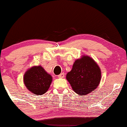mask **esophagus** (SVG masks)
<instances>
[{
  "label": "esophagus",
  "mask_w": 127,
  "mask_h": 127,
  "mask_svg": "<svg viewBox=\"0 0 127 127\" xmlns=\"http://www.w3.org/2000/svg\"><path fill=\"white\" fill-rule=\"evenodd\" d=\"M58 77L60 78H63L64 77V73H61V74H60L59 75H58Z\"/></svg>",
  "instance_id": "1"
}]
</instances>
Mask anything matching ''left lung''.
I'll list each match as a JSON object with an SVG mask.
<instances>
[{
    "label": "left lung",
    "instance_id": "obj_1",
    "mask_svg": "<svg viewBox=\"0 0 127 127\" xmlns=\"http://www.w3.org/2000/svg\"><path fill=\"white\" fill-rule=\"evenodd\" d=\"M66 79L75 93L86 95L99 84L101 71L93 58L83 55L75 61L72 70L67 73Z\"/></svg>",
    "mask_w": 127,
    "mask_h": 127
}]
</instances>
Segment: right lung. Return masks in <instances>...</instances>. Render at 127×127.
<instances>
[{
  "instance_id": "add662e5",
  "label": "right lung",
  "mask_w": 127,
  "mask_h": 127,
  "mask_svg": "<svg viewBox=\"0 0 127 127\" xmlns=\"http://www.w3.org/2000/svg\"><path fill=\"white\" fill-rule=\"evenodd\" d=\"M52 81V76L41 66L32 67L25 72L23 77L26 88L37 95H42L46 92Z\"/></svg>"
}]
</instances>
